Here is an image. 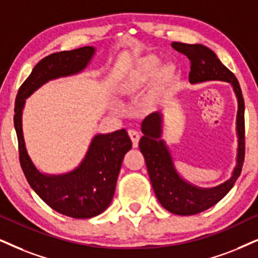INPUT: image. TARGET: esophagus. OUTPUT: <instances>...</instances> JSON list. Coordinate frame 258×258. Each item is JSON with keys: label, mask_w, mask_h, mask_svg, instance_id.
Masks as SVG:
<instances>
[{"label": "esophagus", "mask_w": 258, "mask_h": 258, "mask_svg": "<svg viewBox=\"0 0 258 258\" xmlns=\"http://www.w3.org/2000/svg\"><path fill=\"white\" fill-rule=\"evenodd\" d=\"M128 136L132 140V144H133V148H137L138 146V143H139V133L136 131V130H128Z\"/></svg>", "instance_id": "esophagus-1"}]
</instances>
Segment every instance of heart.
Returning a JSON list of instances; mask_svg holds the SVG:
<instances>
[{
	"mask_svg": "<svg viewBox=\"0 0 258 258\" xmlns=\"http://www.w3.org/2000/svg\"><path fill=\"white\" fill-rule=\"evenodd\" d=\"M161 71V61L155 56H150L142 60L131 73L127 75L121 84V90L126 94H132L155 78ZM165 76H169L165 71Z\"/></svg>",
	"mask_w": 258,
	"mask_h": 258,
	"instance_id": "obj_1",
	"label": "heart"
}]
</instances>
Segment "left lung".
Instances as JSON below:
<instances>
[{"mask_svg":"<svg viewBox=\"0 0 258 258\" xmlns=\"http://www.w3.org/2000/svg\"><path fill=\"white\" fill-rule=\"evenodd\" d=\"M171 46L190 60L189 82L225 81L232 84L238 100L237 165L232 172V177L214 188H199L188 183L176 171L170 152L161 139V113L150 114L142 122V132L144 136L139 142V149L145 158L150 181L159 204L174 214L193 216L218 204L231 190L242 172L245 157L244 99L236 76L221 63L213 51L200 44L190 45L177 41L172 42Z\"/></svg>","mask_w":258,"mask_h":258,"instance_id":"8db88e82","label":"left lung"}]
</instances>
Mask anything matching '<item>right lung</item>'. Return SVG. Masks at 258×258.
Listing matches in <instances>:
<instances>
[{"instance_id":"1","label":"right lung","mask_w":258,"mask_h":258,"mask_svg":"<svg viewBox=\"0 0 258 258\" xmlns=\"http://www.w3.org/2000/svg\"><path fill=\"white\" fill-rule=\"evenodd\" d=\"M94 53L95 48L84 46L42 58L21 84L14 108L19 158L29 185L52 210L75 219L96 217L109 206L123 156L132 148L131 139L126 130L97 135L91 140L80 167L64 175H46L39 171L29 158L25 146L21 116L25 100L38 88L54 78L81 73Z\"/></svg>"}]
</instances>
